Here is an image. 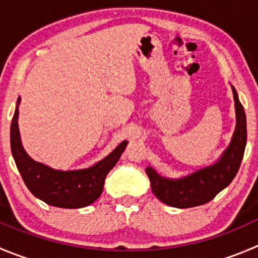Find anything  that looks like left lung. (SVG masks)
Wrapping results in <instances>:
<instances>
[{"mask_svg": "<svg viewBox=\"0 0 258 258\" xmlns=\"http://www.w3.org/2000/svg\"><path fill=\"white\" fill-rule=\"evenodd\" d=\"M232 91L237 124L230 144L218 162L181 178L162 177L153 168L147 167L152 191L162 203L180 209L207 204L235 177L246 148L247 122L244 109L233 86Z\"/></svg>", "mask_w": 258, "mask_h": 258, "instance_id": "left-lung-1", "label": "left lung"}]
</instances>
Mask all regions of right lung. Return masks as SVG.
<instances>
[{
  "instance_id": "1",
  "label": "right lung",
  "mask_w": 258,
  "mask_h": 258,
  "mask_svg": "<svg viewBox=\"0 0 258 258\" xmlns=\"http://www.w3.org/2000/svg\"><path fill=\"white\" fill-rule=\"evenodd\" d=\"M19 104L20 97L17 99L11 121L10 141L15 163L26 187L34 196L51 207L78 209L95 203L104 190L105 177L119 161L127 142H121L109 156L88 168L75 171L54 170L40 162L34 161L24 149L17 124Z\"/></svg>"
}]
</instances>
